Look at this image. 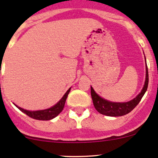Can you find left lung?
Returning a JSON list of instances; mask_svg holds the SVG:
<instances>
[{
    "instance_id": "obj_1",
    "label": "left lung",
    "mask_w": 158,
    "mask_h": 158,
    "mask_svg": "<svg viewBox=\"0 0 158 158\" xmlns=\"http://www.w3.org/2000/svg\"><path fill=\"white\" fill-rule=\"evenodd\" d=\"M144 58H145V56H144ZM148 85V70L147 63H146V77L144 87H143L141 92L135 98H133L131 101L126 102H114L108 101V100L99 96L95 92V90H94L92 86H91V95H92L94 106H95V109L100 114H105V115L107 116H111V117H118V116H122L128 114L130 111H131L138 106V104L140 102L142 97L144 96V93L147 91Z\"/></svg>"
}]
</instances>
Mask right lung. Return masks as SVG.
I'll use <instances>...</instances> for the list:
<instances>
[{"label": "right lung", "instance_id": "1", "mask_svg": "<svg viewBox=\"0 0 158 158\" xmlns=\"http://www.w3.org/2000/svg\"><path fill=\"white\" fill-rule=\"evenodd\" d=\"M70 89H71V88L68 89L67 92H66V93H65V95L63 96V98H62L55 106H52V107L47 109L38 110V111H29V110L22 109V108L17 106V105H15L16 107L18 108L20 111H23L24 114H27L28 116H30L32 118L42 121L51 120V119L56 117V116L63 111L65 106V102H66V98H67L68 95H69L70 92Z\"/></svg>", "mask_w": 158, "mask_h": 158}]
</instances>
